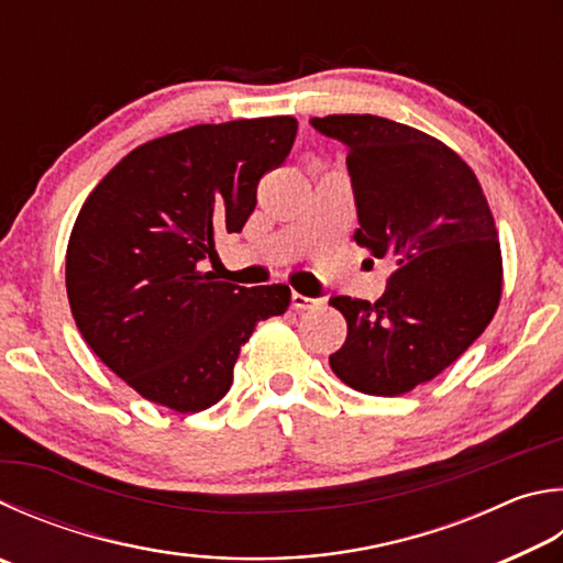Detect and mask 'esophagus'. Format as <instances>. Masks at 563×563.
<instances>
[{
    "label": "esophagus",
    "instance_id": "esophagus-1",
    "mask_svg": "<svg viewBox=\"0 0 563 563\" xmlns=\"http://www.w3.org/2000/svg\"><path fill=\"white\" fill-rule=\"evenodd\" d=\"M290 305L295 310H312L317 308V300L308 298V295H300V292H292L290 295Z\"/></svg>",
    "mask_w": 563,
    "mask_h": 563
}]
</instances>
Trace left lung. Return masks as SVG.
Returning a JSON list of instances; mask_svg holds the SVG:
<instances>
[{"instance_id":"obj_1","label":"left lung","mask_w":563,"mask_h":563,"mask_svg":"<svg viewBox=\"0 0 563 563\" xmlns=\"http://www.w3.org/2000/svg\"><path fill=\"white\" fill-rule=\"evenodd\" d=\"M310 125L346 147L354 239L396 273L376 302L330 298L346 320L332 372L362 394L398 396L435 379L493 320L503 255L479 181L443 142L376 115Z\"/></svg>"}]
</instances>
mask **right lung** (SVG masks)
I'll return each mask as SVG.
<instances>
[{
  "instance_id": "obj_1",
  "label": "right lung",
  "mask_w": 563,
  "mask_h": 563,
  "mask_svg": "<svg viewBox=\"0 0 563 563\" xmlns=\"http://www.w3.org/2000/svg\"><path fill=\"white\" fill-rule=\"evenodd\" d=\"M295 135L290 115L172 132L122 157L80 209L66 251L70 312L147 401L179 413L221 401L253 327L288 310V285L241 288L201 268L219 233H241Z\"/></svg>"
}]
</instances>
